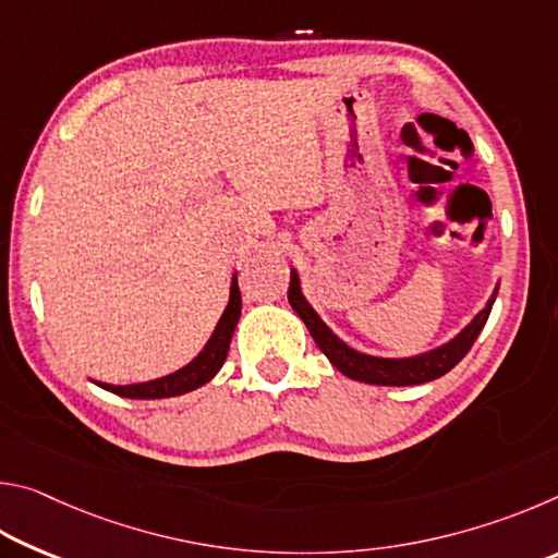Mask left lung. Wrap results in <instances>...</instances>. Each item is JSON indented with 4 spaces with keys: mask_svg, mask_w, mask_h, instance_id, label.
Segmentation results:
<instances>
[{
    "mask_svg": "<svg viewBox=\"0 0 558 558\" xmlns=\"http://www.w3.org/2000/svg\"><path fill=\"white\" fill-rule=\"evenodd\" d=\"M495 298H497V290L493 292V298L487 300L485 310H480L475 319H472V323L462 329L458 337H452L448 344L430 349V352L418 354V356L384 359V356L356 352V349L344 344L342 339H339L332 329L319 319L313 305H310L305 295H302L298 270H290V288H288L290 305L310 329V335H313L319 352H323L339 372L349 376V379L374 384V386H413V384L433 381L438 379V376L448 374L452 366H456L460 359L470 352V347L475 344L477 335L483 332V327L489 317V310L495 305Z\"/></svg>",
    "mask_w": 558,
    "mask_h": 558,
    "instance_id": "8db88e82",
    "label": "left lung"
}]
</instances>
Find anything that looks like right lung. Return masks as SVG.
Returning a JSON list of instances; mask_svg holds the SVG:
<instances>
[{"instance_id": "1", "label": "right lung", "mask_w": 558, "mask_h": 558, "mask_svg": "<svg viewBox=\"0 0 558 558\" xmlns=\"http://www.w3.org/2000/svg\"><path fill=\"white\" fill-rule=\"evenodd\" d=\"M239 317H241V290H239V280L233 276L229 305H226L219 325H216L214 335L209 337V342H206V347L192 359V362L182 366V369H177L174 374H167L162 379H155V381L130 384V386H112V384L98 381V386H102V389L110 393L125 396V399H169V396H182L199 389V386H204L206 381H211L216 372L223 366L226 354H229L233 329L239 325Z\"/></svg>"}]
</instances>
